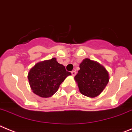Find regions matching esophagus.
Returning a JSON list of instances; mask_svg holds the SVG:
<instances>
[{
    "label": "esophagus",
    "mask_w": 132,
    "mask_h": 132,
    "mask_svg": "<svg viewBox=\"0 0 132 132\" xmlns=\"http://www.w3.org/2000/svg\"><path fill=\"white\" fill-rule=\"evenodd\" d=\"M71 73H72V75L73 76H76V72L75 70H73L71 72Z\"/></svg>",
    "instance_id": "34e87169"
}]
</instances>
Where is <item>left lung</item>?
Segmentation results:
<instances>
[{
    "mask_svg": "<svg viewBox=\"0 0 132 132\" xmlns=\"http://www.w3.org/2000/svg\"><path fill=\"white\" fill-rule=\"evenodd\" d=\"M79 68L74 79L81 93L89 97L98 95L109 82V73L106 69L89 59L83 60Z\"/></svg>",
    "mask_w": 132,
    "mask_h": 132,
    "instance_id": "left-lung-1",
    "label": "left lung"
}]
</instances>
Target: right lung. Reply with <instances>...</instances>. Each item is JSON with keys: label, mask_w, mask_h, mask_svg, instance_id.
Listing matches in <instances>:
<instances>
[{"label": "right lung", "mask_w": 132, "mask_h": 132, "mask_svg": "<svg viewBox=\"0 0 132 132\" xmlns=\"http://www.w3.org/2000/svg\"><path fill=\"white\" fill-rule=\"evenodd\" d=\"M70 75V72L53 58L36 64L28 73V78L33 92L47 98L58 91L62 82Z\"/></svg>", "instance_id": "1"}]
</instances>
